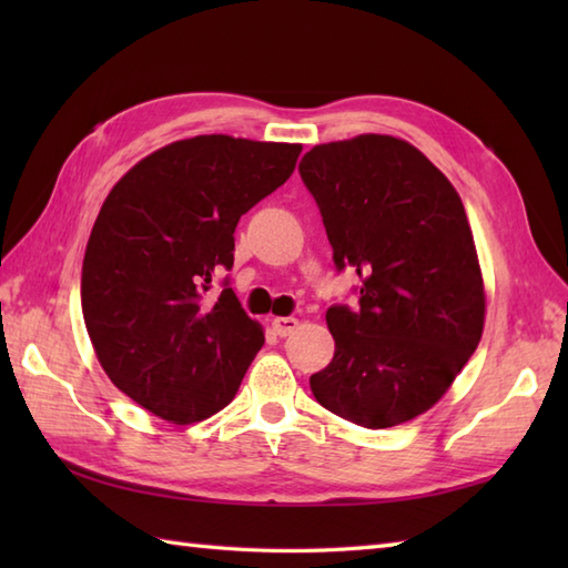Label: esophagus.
<instances>
[{
    "instance_id": "obj_1",
    "label": "esophagus",
    "mask_w": 568,
    "mask_h": 568,
    "mask_svg": "<svg viewBox=\"0 0 568 568\" xmlns=\"http://www.w3.org/2000/svg\"><path fill=\"white\" fill-rule=\"evenodd\" d=\"M297 320L295 317H275L273 322H271V327H273V332L277 334V336H291L295 329H297Z\"/></svg>"
}]
</instances>
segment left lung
Wrapping results in <instances>:
<instances>
[{"mask_svg": "<svg viewBox=\"0 0 568 568\" xmlns=\"http://www.w3.org/2000/svg\"><path fill=\"white\" fill-rule=\"evenodd\" d=\"M336 271L358 275V307L332 305L334 358L310 378L315 400L385 429L449 390L484 334L486 295L464 204L407 141L364 134L300 161Z\"/></svg>", "mask_w": 568, "mask_h": 568, "instance_id": "1", "label": "left lung"}]
</instances>
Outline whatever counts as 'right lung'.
Returning <instances> with one entry per match:
<instances>
[{
    "mask_svg": "<svg viewBox=\"0 0 568 568\" xmlns=\"http://www.w3.org/2000/svg\"><path fill=\"white\" fill-rule=\"evenodd\" d=\"M300 143L224 134L175 141L139 161L106 195L82 261L84 327L106 376L173 425L207 419L263 346L224 277L234 229L293 175Z\"/></svg>",
    "mask_w": 568,
    "mask_h": 568,
    "instance_id": "right-lung-1",
    "label": "right lung"
}]
</instances>
